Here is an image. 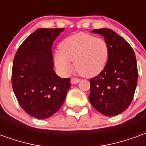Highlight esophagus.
Wrapping results in <instances>:
<instances>
[{
    "label": "esophagus",
    "mask_w": 146,
    "mask_h": 146,
    "mask_svg": "<svg viewBox=\"0 0 146 146\" xmlns=\"http://www.w3.org/2000/svg\"><path fill=\"white\" fill-rule=\"evenodd\" d=\"M80 82V79L78 78H76V77H72L71 78V83L72 84H77V83Z\"/></svg>",
    "instance_id": "obj_1"
}]
</instances>
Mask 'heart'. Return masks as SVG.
<instances>
[{"mask_svg":"<svg viewBox=\"0 0 146 146\" xmlns=\"http://www.w3.org/2000/svg\"><path fill=\"white\" fill-rule=\"evenodd\" d=\"M59 50L54 53V62L65 74L72 69L71 61L80 76L92 77L106 66L109 58V47L101 38L87 33H79L63 40Z\"/></svg>","mask_w":146,"mask_h":146,"instance_id":"b5f03b06","label":"heart"}]
</instances>
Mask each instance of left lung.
<instances>
[{
  "label": "left lung",
  "mask_w": 146,
  "mask_h": 146,
  "mask_svg": "<svg viewBox=\"0 0 146 146\" xmlns=\"http://www.w3.org/2000/svg\"><path fill=\"white\" fill-rule=\"evenodd\" d=\"M92 33L104 37L109 58L101 73L90 79L89 101L105 116H116L127 110L134 98L138 76L135 52L113 30L99 29Z\"/></svg>",
  "instance_id": "8db88e82"
}]
</instances>
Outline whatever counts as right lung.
Listing matches in <instances>:
<instances>
[{"mask_svg": "<svg viewBox=\"0 0 146 146\" xmlns=\"http://www.w3.org/2000/svg\"><path fill=\"white\" fill-rule=\"evenodd\" d=\"M64 30L37 29L15 55L12 88L22 109L37 119H47L56 113L70 88V78H61L53 70L52 44Z\"/></svg>", "mask_w": 146, "mask_h": 146, "instance_id": "right-lung-1", "label": "right lung"}]
</instances>
